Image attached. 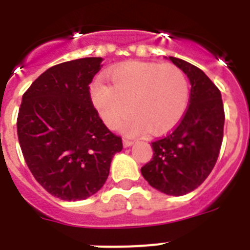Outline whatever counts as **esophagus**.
Segmentation results:
<instances>
[{
    "instance_id": "esophagus-1",
    "label": "esophagus",
    "mask_w": 250,
    "mask_h": 250,
    "mask_svg": "<svg viewBox=\"0 0 250 250\" xmlns=\"http://www.w3.org/2000/svg\"><path fill=\"white\" fill-rule=\"evenodd\" d=\"M132 144H134V143H132L131 140H127V139H124V140H123L124 147H129V146H131Z\"/></svg>"
}]
</instances>
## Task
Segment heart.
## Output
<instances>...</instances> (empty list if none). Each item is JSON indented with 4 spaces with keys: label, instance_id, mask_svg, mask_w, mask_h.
Instances as JSON below:
<instances>
[{
    "label": "heart",
    "instance_id": "1",
    "mask_svg": "<svg viewBox=\"0 0 250 250\" xmlns=\"http://www.w3.org/2000/svg\"><path fill=\"white\" fill-rule=\"evenodd\" d=\"M111 86L95 81L90 98L107 127L126 135L147 131L160 135L173 129L187 110L189 83L184 72L171 63L127 62L110 74Z\"/></svg>",
    "mask_w": 250,
    "mask_h": 250
}]
</instances>
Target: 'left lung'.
Wrapping results in <instances>:
<instances>
[{"instance_id": "left-lung-1", "label": "left lung", "mask_w": 250, "mask_h": 250, "mask_svg": "<svg viewBox=\"0 0 250 250\" xmlns=\"http://www.w3.org/2000/svg\"><path fill=\"white\" fill-rule=\"evenodd\" d=\"M167 59V57H165ZM190 81L189 107L165 138L151 143L152 159L141 174L154 189L180 196L203 184L219 155L224 130L222 94L196 66L169 56Z\"/></svg>"}]
</instances>
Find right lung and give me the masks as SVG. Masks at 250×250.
I'll list each match as a JSON object with an SVG mask.
<instances>
[{
	"label": "right lung",
	"mask_w": 250,
	"mask_h": 250,
	"mask_svg": "<svg viewBox=\"0 0 250 250\" xmlns=\"http://www.w3.org/2000/svg\"><path fill=\"white\" fill-rule=\"evenodd\" d=\"M101 57L59 63L40 75L22 96L17 135L26 164L51 195L76 202L98 193L123 150L99 118L89 85Z\"/></svg>",
	"instance_id": "add662e5"
}]
</instances>
